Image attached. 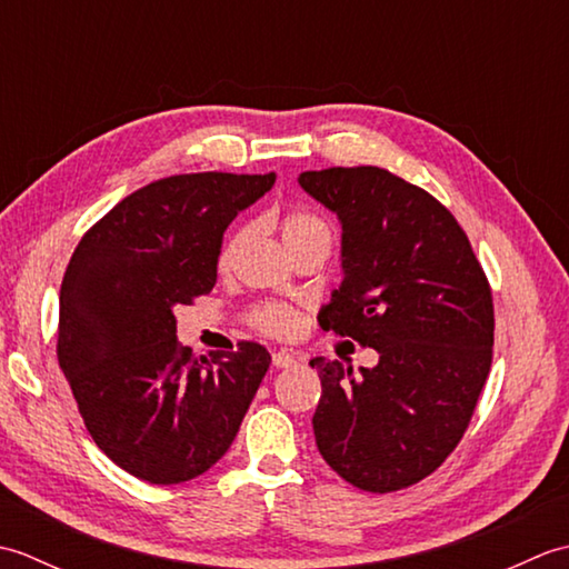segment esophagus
<instances>
[{
  "label": "esophagus",
  "mask_w": 569,
  "mask_h": 569,
  "mask_svg": "<svg viewBox=\"0 0 569 569\" xmlns=\"http://www.w3.org/2000/svg\"><path fill=\"white\" fill-rule=\"evenodd\" d=\"M298 365V357L286 352V349H281V352H273V367L278 369H288V367H296Z\"/></svg>",
  "instance_id": "obj_1"
}]
</instances>
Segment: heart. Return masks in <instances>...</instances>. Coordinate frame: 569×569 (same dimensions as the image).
<instances>
[{"label":"heart","mask_w":569,"mask_h":569,"mask_svg":"<svg viewBox=\"0 0 569 569\" xmlns=\"http://www.w3.org/2000/svg\"><path fill=\"white\" fill-rule=\"evenodd\" d=\"M278 229H281V239H283L288 251L306 247V244H316V241H322V244H328V247L332 244L330 224L325 222L322 217L312 214L308 210L286 212L281 217V222H278ZM244 234H247V229H239L237 234L229 237V241L222 247V253H220L222 266H227L229 259L234 257V251L241 244ZM249 325L263 335L288 337L298 330V312L291 306H283V303H263L249 312Z\"/></svg>","instance_id":"obj_1"}]
</instances>
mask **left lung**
<instances>
[{
    "label": "left lung",
    "instance_id": "1",
    "mask_svg": "<svg viewBox=\"0 0 569 569\" xmlns=\"http://www.w3.org/2000/svg\"><path fill=\"white\" fill-rule=\"evenodd\" d=\"M298 183L342 222L345 281L320 328L379 352L357 377L340 359H310L318 450L357 489L418 485L462 440L489 377L487 273L452 212L383 168L306 171Z\"/></svg>",
    "mask_w": 569,
    "mask_h": 569
}]
</instances>
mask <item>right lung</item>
<instances>
[{"mask_svg":"<svg viewBox=\"0 0 569 569\" xmlns=\"http://www.w3.org/2000/svg\"><path fill=\"white\" fill-rule=\"evenodd\" d=\"M276 173H183L131 192L82 234L60 283L58 365L94 445L149 485L208 471L237 438L271 355L192 357L178 306L208 296L222 234Z\"/></svg>","mask_w":569,"mask_h":569,"instance_id":"right-lung-1","label":"right lung"}]
</instances>
